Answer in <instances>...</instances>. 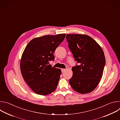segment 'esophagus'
Returning <instances> with one entry per match:
<instances>
[{
	"label": "esophagus",
	"instance_id": "obj_1",
	"mask_svg": "<svg viewBox=\"0 0 120 120\" xmlns=\"http://www.w3.org/2000/svg\"><path fill=\"white\" fill-rule=\"evenodd\" d=\"M65 70H66L65 69H61V71H62V72H64Z\"/></svg>",
	"mask_w": 120,
	"mask_h": 120
}]
</instances>
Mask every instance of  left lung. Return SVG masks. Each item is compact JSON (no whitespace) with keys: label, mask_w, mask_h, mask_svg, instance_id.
I'll return each instance as SVG.
<instances>
[{"label":"left lung","mask_w":120,"mask_h":120,"mask_svg":"<svg viewBox=\"0 0 120 120\" xmlns=\"http://www.w3.org/2000/svg\"><path fill=\"white\" fill-rule=\"evenodd\" d=\"M68 47L79 65L72 67L69 83L76 92L84 94L93 91L99 84L105 64L101 46L90 37L80 34H67Z\"/></svg>","instance_id":"1"}]
</instances>
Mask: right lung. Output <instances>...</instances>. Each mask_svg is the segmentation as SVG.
Segmentation results:
<instances>
[{
	"instance_id": "obj_1",
	"label": "right lung",
	"mask_w": 120,
	"mask_h": 120,
	"mask_svg": "<svg viewBox=\"0 0 120 120\" xmlns=\"http://www.w3.org/2000/svg\"><path fill=\"white\" fill-rule=\"evenodd\" d=\"M66 34L46 35L31 40L20 61L22 76L30 88L39 95H47L56 89L61 71L49 64L54 53Z\"/></svg>"
}]
</instances>
